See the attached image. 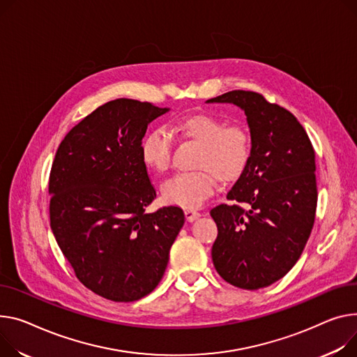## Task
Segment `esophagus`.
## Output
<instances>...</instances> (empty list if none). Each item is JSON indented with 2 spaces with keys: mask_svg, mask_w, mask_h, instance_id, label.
<instances>
[{
  "mask_svg": "<svg viewBox=\"0 0 357 357\" xmlns=\"http://www.w3.org/2000/svg\"><path fill=\"white\" fill-rule=\"evenodd\" d=\"M199 215L201 213L195 209H185V217H186V221H189V222L195 221L197 218H199Z\"/></svg>",
  "mask_w": 357,
  "mask_h": 357,
  "instance_id": "obj_1",
  "label": "esophagus"
}]
</instances>
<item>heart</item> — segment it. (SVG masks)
<instances>
[{"mask_svg":"<svg viewBox=\"0 0 357 357\" xmlns=\"http://www.w3.org/2000/svg\"><path fill=\"white\" fill-rule=\"evenodd\" d=\"M175 129L201 145L198 171L178 174L162 185V199L182 208L201 206L215 191L217 178L229 182L238 178L251 156V136L240 123L227 125L212 114H194L175 123ZM171 133L165 128L149 132L142 142V159L156 172L171 165Z\"/></svg>","mask_w":357,"mask_h":357,"instance_id":"heart-1","label":"heart"}]
</instances>
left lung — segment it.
Returning a JSON list of instances; mask_svg holds the SVG:
<instances>
[{
	"label": "left lung",
	"mask_w": 357,
	"mask_h": 357,
	"mask_svg": "<svg viewBox=\"0 0 357 357\" xmlns=\"http://www.w3.org/2000/svg\"><path fill=\"white\" fill-rule=\"evenodd\" d=\"M206 103L241 107L251 135L250 160L227 195L232 204L211 209L213 267L235 287L263 289L294 267L313 229L314 149L296 116L263 94L232 90Z\"/></svg>",
	"instance_id": "1"
}]
</instances>
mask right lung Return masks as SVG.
I'll return each instance as SVG.
<instances>
[{"label":"right lung","instance_id":"right-lung-1","mask_svg":"<svg viewBox=\"0 0 357 357\" xmlns=\"http://www.w3.org/2000/svg\"><path fill=\"white\" fill-rule=\"evenodd\" d=\"M168 110L133 99L107 102L66 135L52 165L56 241L83 286L112 301L155 290L185 222L179 206L145 212L156 191L142 139Z\"/></svg>","mask_w":357,"mask_h":357}]
</instances>
